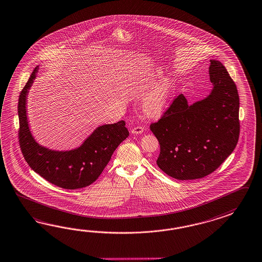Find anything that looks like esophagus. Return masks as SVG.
<instances>
[{
    "label": "esophagus",
    "mask_w": 262,
    "mask_h": 262,
    "mask_svg": "<svg viewBox=\"0 0 262 262\" xmlns=\"http://www.w3.org/2000/svg\"><path fill=\"white\" fill-rule=\"evenodd\" d=\"M144 132V127H141V126H137V127H134L132 129V133L134 134H142Z\"/></svg>",
    "instance_id": "34e87169"
}]
</instances>
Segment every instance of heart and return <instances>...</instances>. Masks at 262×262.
Masks as SVG:
<instances>
[{
    "instance_id": "obj_1",
    "label": "heart",
    "mask_w": 262,
    "mask_h": 262,
    "mask_svg": "<svg viewBox=\"0 0 262 262\" xmlns=\"http://www.w3.org/2000/svg\"><path fill=\"white\" fill-rule=\"evenodd\" d=\"M173 85L171 81H163L144 100V110L149 116L160 115L167 104Z\"/></svg>"
}]
</instances>
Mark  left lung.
Returning a JSON list of instances; mask_svg holds the SVG:
<instances>
[{"label":"left lung","instance_id":"obj_1","mask_svg":"<svg viewBox=\"0 0 262 262\" xmlns=\"http://www.w3.org/2000/svg\"><path fill=\"white\" fill-rule=\"evenodd\" d=\"M209 72L213 88L206 99L189 105L181 94L150 125L161 147L158 166L180 181L211 174L238 143L237 86L220 61L210 60Z\"/></svg>","mask_w":262,"mask_h":262}]
</instances>
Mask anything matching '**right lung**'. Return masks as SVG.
Wrapping results in <instances>:
<instances>
[{"label": "right lung", "instance_id": "add662e5", "mask_svg": "<svg viewBox=\"0 0 262 262\" xmlns=\"http://www.w3.org/2000/svg\"><path fill=\"white\" fill-rule=\"evenodd\" d=\"M35 68L18 98V142L25 161L35 173L68 190L84 188L99 178L117 146L128 136L126 122L100 126L84 143L70 151H54L38 145L30 133L26 96L37 72Z\"/></svg>", "mask_w": 262, "mask_h": 262}]
</instances>
